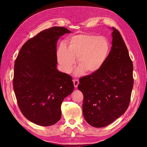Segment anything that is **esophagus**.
<instances>
[{"label": "esophagus", "instance_id": "1", "mask_svg": "<svg viewBox=\"0 0 147 147\" xmlns=\"http://www.w3.org/2000/svg\"><path fill=\"white\" fill-rule=\"evenodd\" d=\"M73 83H74V88H77L78 84H80V82H79V81L77 80H73Z\"/></svg>", "mask_w": 147, "mask_h": 147}]
</instances>
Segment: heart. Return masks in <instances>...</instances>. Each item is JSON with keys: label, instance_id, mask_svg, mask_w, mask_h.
I'll use <instances>...</instances> for the list:
<instances>
[{"label": "heart", "instance_id": "b5f03b06", "mask_svg": "<svg viewBox=\"0 0 147 147\" xmlns=\"http://www.w3.org/2000/svg\"><path fill=\"white\" fill-rule=\"evenodd\" d=\"M110 44L106 38L94 35L81 34L73 36L67 48L61 45L56 52V57L61 70L70 73L76 63L80 66L76 75L80 76L85 71L94 73L98 71L107 60L110 53Z\"/></svg>", "mask_w": 147, "mask_h": 147}]
</instances>
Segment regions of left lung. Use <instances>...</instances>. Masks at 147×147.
I'll list each match as a JSON object with an SVG mask.
<instances>
[{"label":"left lung","mask_w":147,"mask_h":147,"mask_svg":"<svg viewBox=\"0 0 147 147\" xmlns=\"http://www.w3.org/2000/svg\"><path fill=\"white\" fill-rule=\"evenodd\" d=\"M112 47L106 62L96 73L81 78L78 89L84 95L82 113L89 125H108L123 115L134 86L133 64L119 32L114 27Z\"/></svg>","instance_id":"left-lung-1"}]
</instances>
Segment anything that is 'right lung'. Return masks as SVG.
<instances>
[{
    "label": "right lung",
    "instance_id": "1",
    "mask_svg": "<svg viewBox=\"0 0 147 147\" xmlns=\"http://www.w3.org/2000/svg\"><path fill=\"white\" fill-rule=\"evenodd\" d=\"M70 33L61 27L41 31L22 46L15 61L13 86L18 107L36 125L57 123L63 100L73 92L72 78L56 68V43Z\"/></svg>",
    "mask_w": 147,
    "mask_h": 147
}]
</instances>
